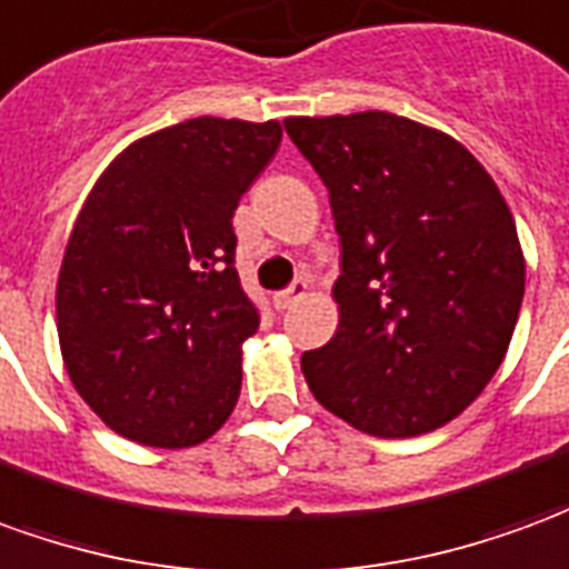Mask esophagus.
Listing matches in <instances>:
<instances>
[{
  "instance_id": "esophagus-1",
  "label": "esophagus",
  "mask_w": 569,
  "mask_h": 569,
  "mask_svg": "<svg viewBox=\"0 0 569 569\" xmlns=\"http://www.w3.org/2000/svg\"><path fill=\"white\" fill-rule=\"evenodd\" d=\"M306 291H309V284H306L303 278H300V281H293L288 291H278L276 297H272V300H276V309H291L293 303H300V300H303Z\"/></svg>"
}]
</instances>
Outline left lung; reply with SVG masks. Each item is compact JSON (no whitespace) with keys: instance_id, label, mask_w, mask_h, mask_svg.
Returning <instances> with one entry per match:
<instances>
[{"instance_id":"8db88e82","label":"left lung","mask_w":569,"mask_h":569,"mask_svg":"<svg viewBox=\"0 0 569 569\" xmlns=\"http://www.w3.org/2000/svg\"><path fill=\"white\" fill-rule=\"evenodd\" d=\"M330 192L340 325L300 358L330 413L377 438L459 417L509 352L523 251L509 204L459 140L395 112L291 116Z\"/></svg>"}]
</instances>
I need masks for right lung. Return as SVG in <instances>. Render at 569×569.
Instances as JSON below:
<instances>
[{"instance_id":"add662e5","label":"right lung","mask_w":569,"mask_h":569,"mask_svg":"<svg viewBox=\"0 0 569 569\" xmlns=\"http://www.w3.org/2000/svg\"><path fill=\"white\" fill-rule=\"evenodd\" d=\"M278 143L276 119L199 116L124 147L88 192L58 276L60 356L128 441L196 447L239 401L260 316L232 266V213Z\"/></svg>"}]
</instances>
